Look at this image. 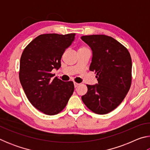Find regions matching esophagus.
I'll return each instance as SVG.
<instances>
[{
	"label": "esophagus",
	"mask_w": 150,
	"mask_h": 150,
	"mask_svg": "<svg viewBox=\"0 0 150 150\" xmlns=\"http://www.w3.org/2000/svg\"><path fill=\"white\" fill-rule=\"evenodd\" d=\"M80 84L79 83H74V87L76 88V87H77Z\"/></svg>",
	"instance_id": "1"
}]
</instances>
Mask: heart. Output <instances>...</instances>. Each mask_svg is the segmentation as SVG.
Returning <instances> with one entry per match:
<instances>
[{"label":"heart","mask_w":150,"mask_h":150,"mask_svg":"<svg viewBox=\"0 0 150 150\" xmlns=\"http://www.w3.org/2000/svg\"><path fill=\"white\" fill-rule=\"evenodd\" d=\"M83 49H86V47H81L79 48V50H83Z\"/></svg>","instance_id":"obj_1"}]
</instances>
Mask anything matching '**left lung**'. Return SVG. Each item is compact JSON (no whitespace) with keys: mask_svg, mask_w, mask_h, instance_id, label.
Returning a JSON list of instances; mask_svg holds the SVG:
<instances>
[{"mask_svg":"<svg viewBox=\"0 0 150 150\" xmlns=\"http://www.w3.org/2000/svg\"><path fill=\"white\" fill-rule=\"evenodd\" d=\"M93 52L89 70L98 83L87 85L81 99L91 111L105 115L117 107L128 93L132 81V59L128 50L113 38L105 35L81 36Z\"/></svg>","mask_w":150,"mask_h":150,"instance_id":"left-lung-1","label":"left lung"}]
</instances>
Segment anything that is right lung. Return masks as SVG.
Here are the masks:
<instances>
[{
  "instance_id": "1",
  "label": "right lung",
  "mask_w": 150,
  "mask_h": 150,
  "mask_svg": "<svg viewBox=\"0 0 150 150\" xmlns=\"http://www.w3.org/2000/svg\"><path fill=\"white\" fill-rule=\"evenodd\" d=\"M75 35H40L21 55L19 78L22 87L32 105L47 115L60 112L74 91L73 81L52 79V71L60 68L62 55L74 41Z\"/></svg>"
}]
</instances>
